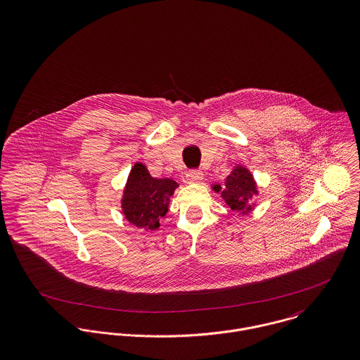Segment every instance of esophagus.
<instances>
[{"label":"esophagus","instance_id":"esophagus-1","mask_svg":"<svg viewBox=\"0 0 360 360\" xmlns=\"http://www.w3.org/2000/svg\"><path fill=\"white\" fill-rule=\"evenodd\" d=\"M204 179V174L201 170H190L187 174H186V180L187 183L193 184V183H200L201 180Z\"/></svg>","mask_w":360,"mask_h":360}]
</instances>
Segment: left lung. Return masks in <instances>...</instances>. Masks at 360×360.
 Listing matches in <instances>:
<instances>
[{
    "mask_svg": "<svg viewBox=\"0 0 360 360\" xmlns=\"http://www.w3.org/2000/svg\"><path fill=\"white\" fill-rule=\"evenodd\" d=\"M212 190L220 193L221 200L240 216H247L257 206L255 197L259 195L257 180L251 170L243 165L233 167L224 180L223 188L214 183L212 184Z\"/></svg>",
    "mask_w": 360,
    "mask_h": 360,
    "instance_id": "1",
    "label": "left lung"
}]
</instances>
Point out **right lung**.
I'll return each instance as SVG.
<instances>
[{
	"label": "right lung",
	"mask_w": 360,
	"mask_h": 360,
	"mask_svg": "<svg viewBox=\"0 0 360 360\" xmlns=\"http://www.w3.org/2000/svg\"><path fill=\"white\" fill-rule=\"evenodd\" d=\"M177 187L174 180L155 179L144 163H136L129 173L120 200L124 219L146 231L158 229Z\"/></svg>",
	"instance_id": "right-lung-1"
}]
</instances>
